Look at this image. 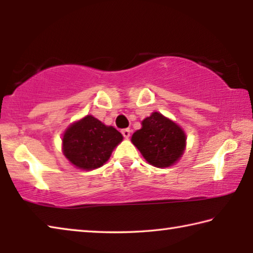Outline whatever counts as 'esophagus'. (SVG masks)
<instances>
[{
  "mask_svg": "<svg viewBox=\"0 0 253 253\" xmlns=\"http://www.w3.org/2000/svg\"><path fill=\"white\" fill-rule=\"evenodd\" d=\"M130 132H131V130L129 129V128H125V129L122 130V134L124 137H125V138H129Z\"/></svg>",
  "mask_w": 253,
  "mask_h": 253,
  "instance_id": "34e87169",
  "label": "esophagus"
}]
</instances>
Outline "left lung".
Returning a JSON list of instances; mask_svg holds the SVG:
<instances>
[{"instance_id": "8db88e82", "label": "left lung", "mask_w": 253, "mask_h": 253, "mask_svg": "<svg viewBox=\"0 0 253 253\" xmlns=\"http://www.w3.org/2000/svg\"><path fill=\"white\" fill-rule=\"evenodd\" d=\"M131 143L147 163L165 169L182 157L186 147V135L172 119L154 111L142 122V128L132 134Z\"/></svg>"}]
</instances>
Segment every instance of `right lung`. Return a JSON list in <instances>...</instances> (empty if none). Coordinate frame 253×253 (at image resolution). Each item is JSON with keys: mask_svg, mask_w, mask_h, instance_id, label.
Wrapping results in <instances>:
<instances>
[{"mask_svg": "<svg viewBox=\"0 0 253 253\" xmlns=\"http://www.w3.org/2000/svg\"><path fill=\"white\" fill-rule=\"evenodd\" d=\"M123 135L92 115H87L67 127L62 135V153L79 169L92 170L109 160L123 142Z\"/></svg>", "mask_w": 253, "mask_h": 253, "instance_id": "1", "label": "right lung"}]
</instances>
